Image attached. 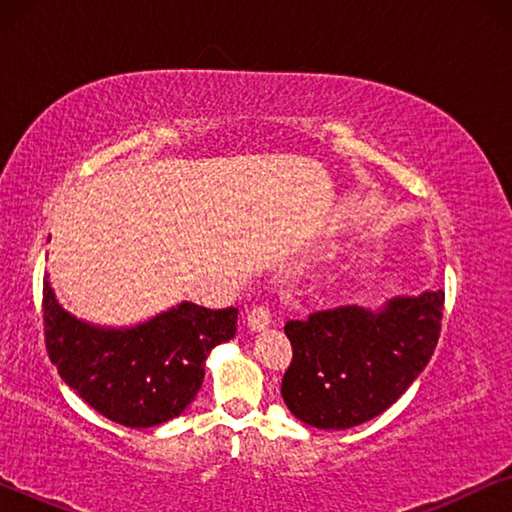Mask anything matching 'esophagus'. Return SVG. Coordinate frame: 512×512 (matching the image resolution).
Returning <instances> with one entry per match:
<instances>
[{"instance_id":"1","label":"esophagus","mask_w":512,"mask_h":512,"mask_svg":"<svg viewBox=\"0 0 512 512\" xmlns=\"http://www.w3.org/2000/svg\"><path fill=\"white\" fill-rule=\"evenodd\" d=\"M246 325L250 332H262L268 325H271V311L266 307H255L248 311V318H246Z\"/></svg>"}]
</instances>
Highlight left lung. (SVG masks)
Returning a JSON list of instances; mask_svg holds the SVG:
<instances>
[{"instance_id": "8db88e82", "label": "left lung", "mask_w": 512, "mask_h": 512, "mask_svg": "<svg viewBox=\"0 0 512 512\" xmlns=\"http://www.w3.org/2000/svg\"><path fill=\"white\" fill-rule=\"evenodd\" d=\"M443 289L339 307L284 325L293 361L282 397L300 422L343 431L377 418L409 391L436 350Z\"/></svg>"}]
</instances>
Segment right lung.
Instances as JSON below:
<instances>
[{
  "label": "right lung",
  "instance_id": "1",
  "mask_svg": "<svg viewBox=\"0 0 512 512\" xmlns=\"http://www.w3.org/2000/svg\"><path fill=\"white\" fill-rule=\"evenodd\" d=\"M49 359L81 400L131 429L158 427L194 402L210 352L237 332V309L178 302L131 327L94 325L42 289Z\"/></svg>",
  "mask_w": 512,
  "mask_h": 512
}]
</instances>
